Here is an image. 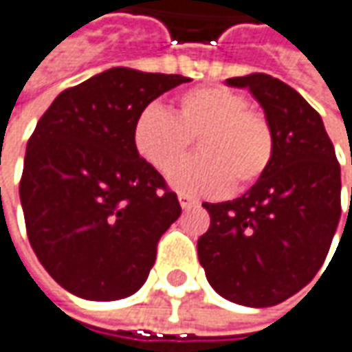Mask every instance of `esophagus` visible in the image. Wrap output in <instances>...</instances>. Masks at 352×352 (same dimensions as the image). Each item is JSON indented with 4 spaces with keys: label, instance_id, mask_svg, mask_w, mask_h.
<instances>
[{
    "label": "esophagus",
    "instance_id": "esophagus-1",
    "mask_svg": "<svg viewBox=\"0 0 352 352\" xmlns=\"http://www.w3.org/2000/svg\"><path fill=\"white\" fill-rule=\"evenodd\" d=\"M178 202H180V206H182L184 210H188V208H192V206L196 204V200L190 198V196H186V194H180V196H178Z\"/></svg>",
    "mask_w": 352,
    "mask_h": 352
}]
</instances>
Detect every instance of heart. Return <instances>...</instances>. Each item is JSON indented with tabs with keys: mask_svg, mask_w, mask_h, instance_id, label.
Returning <instances> with one entry per match:
<instances>
[{
	"mask_svg": "<svg viewBox=\"0 0 352 352\" xmlns=\"http://www.w3.org/2000/svg\"><path fill=\"white\" fill-rule=\"evenodd\" d=\"M199 140L202 157L173 166ZM134 148L150 166L170 172V184L190 196L243 192L272 166L275 134L265 113L250 107L243 93L204 85L176 98L174 115L158 104L144 107L132 126Z\"/></svg>",
	"mask_w": 352,
	"mask_h": 352,
	"instance_id": "b5f03b06",
	"label": "heart"
}]
</instances>
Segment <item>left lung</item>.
Listing matches in <instances>:
<instances>
[{
	"mask_svg": "<svg viewBox=\"0 0 352 352\" xmlns=\"http://www.w3.org/2000/svg\"><path fill=\"white\" fill-rule=\"evenodd\" d=\"M228 85L259 100L275 154L243 196L204 204L210 228L198 239V257L221 297L272 307L305 287L325 261L341 218V166L319 113L289 85L265 73Z\"/></svg>",
	"mask_w": 352,
	"mask_h": 352,
	"instance_id": "8db88e82",
	"label": "left lung"
}]
</instances>
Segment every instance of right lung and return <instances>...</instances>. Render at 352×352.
Instances as JSON below:
<instances>
[{"label": "right lung", "mask_w": 352, "mask_h": 352, "mask_svg": "<svg viewBox=\"0 0 352 352\" xmlns=\"http://www.w3.org/2000/svg\"><path fill=\"white\" fill-rule=\"evenodd\" d=\"M182 75L115 67L65 89L25 150L19 198L29 243L49 275L91 301L142 287L182 208L134 148L138 113Z\"/></svg>", "instance_id": "obj_1"}]
</instances>
